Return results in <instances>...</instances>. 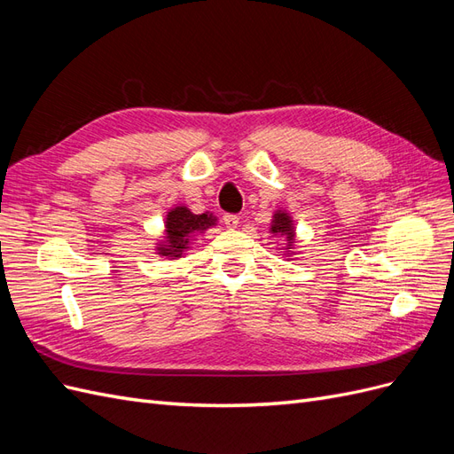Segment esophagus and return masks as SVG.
<instances>
[{"label": "esophagus", "mask_w": 454, "mask_h": 454, "mask_svg": "<svg viewBox=\"0 0 454 454\" xmlns=\"http://www.w3.org/2000/svg\"><path fill=\"white\" fill-rule=\"evenodd\" d=\"M239 215L237 214H225L223 215V223L227 229H237L239 227Z\"/></svg>", "instance_id": "obj_1"}]
</instances>
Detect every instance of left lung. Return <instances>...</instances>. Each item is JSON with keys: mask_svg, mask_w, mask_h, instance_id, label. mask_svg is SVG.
I'll return each instance as SVG.
<instances>
[{"mask_svg": "<svg viewBox=\"0 0 454 454\" xmlns=\"http://www.w3.org/2000/svg\"><path fill=\"white\" fill-rule=\"evenodd\" d=\"M270 232L274 237L280 235L286 239V257H292L295 255V227H294V219L292 215L287 214L286 210H277L272 215V222H270Z\"/></svg>", "mask_w": 454, "mask_h": 454, "instance_id": "obj_1", "label": "left lung"}]
</instances>
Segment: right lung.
Instances as JSON below:
<instances>
[{
    "label": "right lung",
    "mask_w": 454,
    "mask_h": 454,
    "mask_svg": "<svg viewBox=\"0 0 454 454\" xmlns=\"http://www.w3.org/2000/svg\"><path fill=\"white\" fill-rule=\"evenodd\" d=\"M215 215L208 212L193 214L187 206H174L164 219V239L155 246L157 254L168 259L182 257L189 250L193 237L215 225Z\"/></svg>",
    "instance_id": "1"
}]
</instances>
